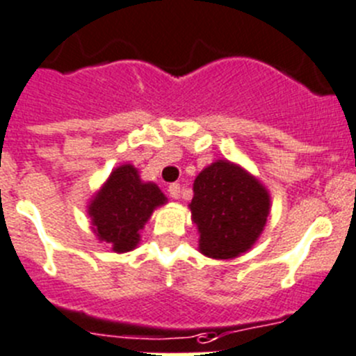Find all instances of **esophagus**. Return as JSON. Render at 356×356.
I'll return each instance as SVG.
<instances>
[{"mask_svg":"<svg viewBox=\"0 0 356 356\" xmlns=\"http://www.w3.org/2000/svg\"><path fill=\"white\" fill-rule=\"evenodd\" d=\"M168 193H170L172 198L181 197V184H177V182H172V184L168 186Z\"/></svg>","mask_w":356,"mask_h":356,"instance_id":"34e87169","label":"esophagus"}]
</instances>
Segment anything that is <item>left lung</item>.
<instances>
[{"instance_id": "left-lung-1", "label": "left lung", "mask_w": 356, "mask_h": 356, "mask_svg": "<svg viewBox=\"0 0 356 356\" xmlns=\"http://www.w3.org/2000/svg\"><path fill=\"white\" fill-rule=\"evenodd\" d=\"M191 214L200 232V251L228 260L245 253L267 223L270 198L264 186L237 165L219 161L193 184Z\"/></svg>"}]
</instances>
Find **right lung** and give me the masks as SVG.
Instances as JSON below:
<instances>
[{
    "mask_svg": "<svg viewBox=\"0 0 356 356\" xmlns=\"http://www.w3.org/2000/svg\"><path fill=\"white\" fill-rule=\"evenodd\" d=\"M165 200L158 186L142 182L131 165H122L89 205L95 234L118 253L129 251L138 244V230Z\"/></svg>",
    "mask_w": 356,
    "mask_h": 356,
    "instance_id": "1",
    "label": "right lung"
}]
</instances>
